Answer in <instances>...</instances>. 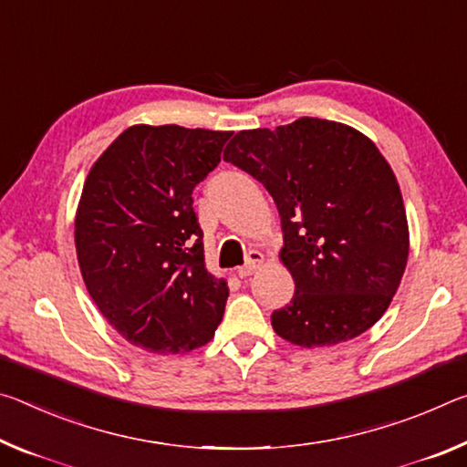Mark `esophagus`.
<instances>
[{"label":"esophagus","mask_w":467,"mask_h":467,"mask_svg":"<svg viewBox=\"0 0 467 467\" xmlns=\"http://www.w3.org/2000/svg\"><path fill=\"white\" fill-rule=\"evenodd\" d=\"M261 265H263V254H261V252H258V250H250L246 263H244L242 266H238V277H242V279L250 277V275L254 273Z\"/></svg>","instance_id":"34e87169"}]
</instances>
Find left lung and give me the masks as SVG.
Returning a JSON list of instances; mask_svg holds the SVG:
<instances>
[{
  "mask_svg": "<svg viewBox=\"0 0 467 467\" xmlns=\"http://www.w3.org/2000/svg\"><path fill=\"white\" fill-rule=\"evenodd\" d=\"M223 159L269 190L292 273V302L275 310L279 337L302 348L354 339L385 315L408 263V219L374 142L337 121L300 118L244 130Z\"/></svg>",
  "mask_w": 467,
  "mask_h": 467,
  "instance_id": "obj_1",
  "label": "left lung"
}]
</instances>
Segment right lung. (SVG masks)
Here are the masks:
<instances>
[{
    "label": "right lung",
    "mask_w": 467,
    "mask_h": 467,
    "mask_svg": "<svg viewBox=\"0 0 467 467\" xmlns=\"http://www.w3.org/2000/svg\"><path fill=\"white\" fill-rule=\"evenodd\" d=\"M232 132L132 126L84 182L76 213L82 279L132 346L183 354L209 343L229 296L204 269L192 190L221 161Z\"/></svg>",
    "instance_id": "1"
}]
</instances>
